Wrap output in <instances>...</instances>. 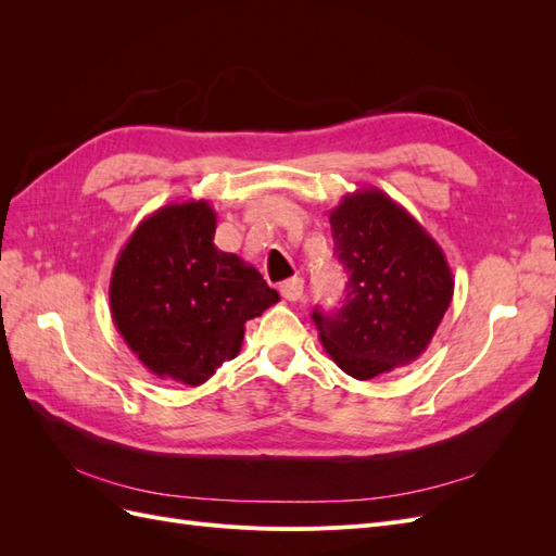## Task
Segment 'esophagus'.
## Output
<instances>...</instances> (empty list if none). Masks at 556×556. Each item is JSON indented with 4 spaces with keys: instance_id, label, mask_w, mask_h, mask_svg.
Here are the masks:
<instances>
[{
    "instance_id": "1",
    "label": "esophagus",
    "mask_w": 556,
    "mask_h": 556,
    "mask_svg": "<svg viewBox=\"0 0 556 556\" xmlns=\"http://www.w3.org/2000/svg\"><path fill=\"white\" fill-rule=\"evenodd\" d=\"M280 294H282L285 299H288V301H299L301 294H304V278L294 276V278H290V280L280 282Z\"/></svg>"
}]
</instances>
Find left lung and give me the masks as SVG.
Masks as SVG:
<instances>
[{
  "label": "left lung",
  "instance_id": "8db88e82",
  "mask_svg": "<svg viewBox=\"0 0 556 556\" xmlns=\"http://www.w3.org/2000/svg\"><path fill=\"white\" fill-rule=\"evenodd\" d=\"M329 223L348 285L339 311L313 313L319 343L357 380L413 364L454 294L443 248L378 188L345 194L329 211Z\"/></svg>",
  "mask_w": 556,
  "mask_h": 556
}]
</instances>
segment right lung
Returning <instances> with one entry per match:
<instances>
[{
  "mask_svg": "<svg viewBox=\"0 0 556 556\" xmlns=\"http://www.w3.org/2000/svg\"><path fill=\"white\" fill-rule=\"evenodd\" d=\"M206 199L150 213L111 274V317L150 374L197 387L239 355L245 323L280 301L255 266L217 250Z\"/></svg>",
  "mask_w": 556,
  "mask_h": 556,
  "instance_id": "1",
  "label": "right lung"
}]
</instances>
